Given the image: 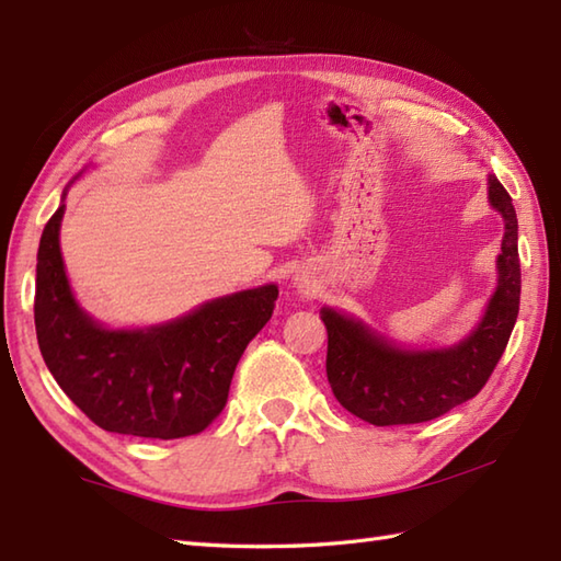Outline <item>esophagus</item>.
<instances>
[{"label": "esophagus", "instance_id": "obj_1", "mask_svg": "<svg viewBox=\"0 0 561 561\" xmlns=\"http://www.w3.org/2000/svg\"><path fill=\"white\" fill-rule=\"evenodd\" d=\"M294 284H296V289H299L301 294H311V289H313V287H311V282H308L306 277H296V279H294Z\"/></svg>", "mask_w": 561, "mask_h": 561}]
</instances>
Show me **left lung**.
Segmentation results:
<instances>
[{
	"mask_svg": "<svg viewBox=\"0 0 561 561\" xmlns=\"http://www.w3.org/2000/svg\"><path fill=\"white\" fill-rule=\"evenodd\" d=\"M490 202L504 217L499 282L484 318L448 350H400L362 320L323 308L328 328L325 371L344 410L374 426L436 420L472 400L490 380L516 325L520 304L518 219L504 185L490 175Z\"/></svg>",
	"mask_w": 561,
	"mask_h": 561,
	"instance_id": "8db88e82",
	"label": "left lung"
}]
</instances>
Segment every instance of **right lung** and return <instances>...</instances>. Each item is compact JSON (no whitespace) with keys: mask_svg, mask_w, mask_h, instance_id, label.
<instances>
[{"mask_svg":"<svg viewBox=\"0 0 561 561\" xmlns=\"http://www.w3.org/2000/svg\"><path fill=\"white\" fill-rule=\"evenodd\" d=\"M45 224L35 267V335L57 386L105 432L183 438L205 432L229 400L236 364L272 318L274 284L207 301L173 323L105 330L71 296L59 224Z\"/></svg>","mask_w":561,"mask_h":561,"instance_id":"right-lung-1","label":"right lung"}]
</instances>
